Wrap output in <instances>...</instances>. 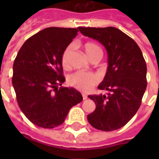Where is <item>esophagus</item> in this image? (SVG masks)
Listing matches in <instances>:
<instances>
[{
	"instance_id": "obj_1",
	"label": "esophagus",
	"mask_w": 159,
	"mask_h": 159,
	"mask_svg": "<svg viewBox=\"0 0 159 159\" xmlns=\"http://www.w3.org/2000/svg\"><path fill=\"white\" fill-rule=\"evenodd\" d=\"M82 98H83V100H86L87 98V95L85 94V93H82Z\"/></svg>"
}]
</instances>
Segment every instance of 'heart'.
<instances>
[{
    "label": "heart",
    "instance_id": "b5f03b06",
    "mask_svg": "<svg viewBox=\"0 0 159 159\" xmlns=\"http://www.w3.org/2000/svg\"><path fill=\"white\" fill-rule=\"evenodd\" d=\"M82 48L85 53L92 61L94 58H101L102 56V49L97 43L87 41L82 44ZM72 53V46H67L65 48L62 55V65L64 68H67L70 66V57ZM99 82L98 77L93 73L78 71L72 73L67 78V82L71 87L82 92H88L97 85Z\"/></svg>",
    "mask_w": 159,
    "mask_h": 159
}]
</instances>
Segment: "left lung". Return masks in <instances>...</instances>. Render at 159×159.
<instances>
[{
	"instance_id": "obj_1",
	"label": "left lung",
	"mask_w": 159,
	"mask_h": 159,
	"mask_svg": "<svg viewBox=\"0 0 159 159\" xmlns=\"http://www.w3.org/2000/svg\"><path fill=\"white\" fill-rule=\"evenodd\" d=\"M85 36L98 40L108 53V67L98 89L106 95L88 96L96 110L87 116L94 128L112 131L123 127L138 111L147 87V66L133 39L115 27H79Z\"/></svg>"
}]
</instances>
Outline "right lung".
Masks as SVG:
<instances>
[{"instance_id":"right-lung-1","label":"right lung","mask_w":159,"mask_h":159,"mask_svg":"<svg viewBox=\"0 0 159 159\" xmlns=\"http://www.w3.org/2000/svg\"><path fill=\"white\" fill-rule=\"evenodd\" d=\"M79 28V27H78ZM78 28L49 27L24 43L13 64L12 84L20 108L35 125L53 129L63 123L72 106L82 101L65 82L62 55Z\"/></svg>"}]
</instances>
